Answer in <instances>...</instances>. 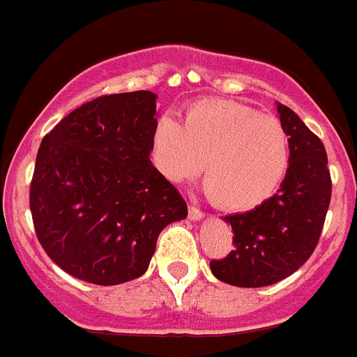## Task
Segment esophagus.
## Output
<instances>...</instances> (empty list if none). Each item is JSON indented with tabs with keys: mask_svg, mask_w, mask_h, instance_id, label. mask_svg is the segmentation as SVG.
I'll return each instance as SVG.
<instances>
[{
	"mask_svg": "<svg viewBox=\"0 0 357 357\" xmlns=\"http://www.w3.org/2000/svg\"><path fill=\"white\" fill-rule=\"evenodd\" d=\"M188 216H189V220H191V222H198V220H202V218H204V213H202V211L198 209V207L189 206Z\"/></svg>",
	"mask_w": 357,
	"mask_h": 357,
	"instance_id": "obj_1",
	"label": "esophagus"
}]
</instances>
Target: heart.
<instances>
[{
    "mask_svg": "<svg viewBox=\"0 0 357 357\" xmlns=\"http://www.w3.org/2000/svg\"><path fill=\"white\" fill-rule=\"evenodd\" d=\"M289 137L279 119L229 100L195 103L184 125L162 116L153 132V160L172 182L204 166V188L218 207L250 211L272 198L289 168Z\"/></svg>",
    "mask_w": 357,
    "mask_h": 357,
    "instance_id": "b5f03b06",
    "label": "heart"
}]
</instances>
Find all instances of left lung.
I'll return each mask as SVG.
<instances>
[{
	"mask_svg": "<svg viewBox=\"0 0 357 357\" xmlns=\"http://www.w3.org/2000/svg\"><path fill=\"white\" fill-rule=\"evenodd\" d=\"M289 135V168L272 198L248 213L225 216L234 250L211 261L216 279L239 288L275 284L311 257L331 202L326 146L289 107L277 103Z\"/></svg>",
	"mask_w": 357,
	"mask_h": 357,
	"instance_id": "1",
	"label": "left lung"
}]
</instances>
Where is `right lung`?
Returning <instances> with one entry per match:
<instances>
[{"mask_svg": "<svg viewBox=\"0 0 357 357\" xmlns=\"http://www.w3.org/2000/svg\"><path fill=\"white\" fill-rule=\"evenodd\" d=\"M155 100L150 91L100 96L44 135L30 211L44 252L69 275L100 286L137 279L160 230L188 216L150 160Z\"/></svg>", "mask_w": 357, "mask_h": 357, "instance_id": "add662e5", "label": "right lung"}]
</instances>
